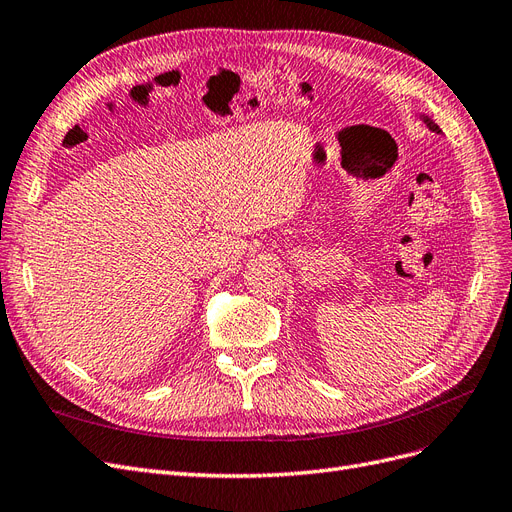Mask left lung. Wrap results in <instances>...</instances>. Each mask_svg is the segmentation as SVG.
Here are the masks:
<instances>
[{"mask_svg":"<svg viewBox=\"0 0 512 512\" xmlns=\"http://www.w3.org/2000/svg\"><path fill=\"white\" fill-rule=\"evenodd\" d=\"M424 122H426V124H428V128H430V130H434V132H441V128H439V126H437V124H434V122H432V120H428V118H424Z\"/></svg>","mask_w":512,"mask_h":512,"instance_id":"obj_1","label":"left lung"}]
</instances>
